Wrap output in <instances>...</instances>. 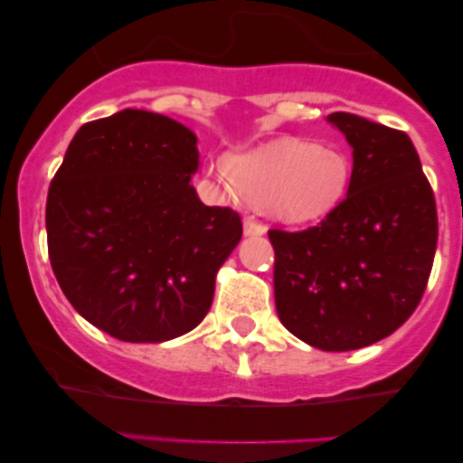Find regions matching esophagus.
Masks as SVG:
<instances>
[{
	"instance_id": "esophagus-1",
	"label": "esophagus",
	"mask_w": 463,
	"mask_h": 463,
	"mask_svg": "<svg viewBox=\"0 0 463 463\" xmlns=\"http://www.w3.org/2000/svg\"><path fill=\"white\" fill-rule=\"evenodd\" d=\"M265 232H268V227H265L261 221H257L255 217H246L244 219V233H246V236H263Z\"/></svg>"
}]
</instances>
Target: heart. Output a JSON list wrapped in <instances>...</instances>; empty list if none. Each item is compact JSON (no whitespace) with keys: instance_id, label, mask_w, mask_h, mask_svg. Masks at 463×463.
<instances>
[{"instance_id":"obj_1","label":"heart","mask_w":463,"mask_h":463,"mask_svg":"<svg viewBox=\"0 0 463 463\" xmlns=\"http://www.w3.org/2000/svg\"><path fill=\"white\" fill-rule=\"evenodd\" d=\"M217 176L257 200L271 217L303 223L326 214L344 198L352 160L337 145L280 137L230 156Z\"/></svg>"}]
</instances>
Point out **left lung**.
<instances>
[{"instance_id":"obj_1","label":"left lung","mask_w":463,"mask_h":463,"mask_svg":"<svg viewBox=\"0 0 463 463\" xmlns=\"http://www.w3.org/2000/svg\"><path fill=\"white\" fill-rule=\"evenodd\" d=\"M352 145L347 195L301 232L269 230L278 318L325 352L388 337L420 306L439 217L420 156L402 130L331 113Z\"/></svg>"}]
</instances>
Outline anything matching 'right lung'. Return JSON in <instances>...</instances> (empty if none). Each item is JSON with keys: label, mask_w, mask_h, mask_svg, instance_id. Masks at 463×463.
<instances>
[{"label": "right lung", "mask_w": 463, "mask_h": 463, "mask_svg": "<svg viewBox=\"0 0 463 463\" xmlns=\"http://www.w3.org/2000/svg\"><path fill=\"white\" fill-rule=\"evenodd\" d=\"M195 135L124 109L81 126L48 189V257L69 303L111 337L160 344L204 320L242 219L204 206Z\"/></svg>", "instance_id": "add662e5"}]
</instances>
